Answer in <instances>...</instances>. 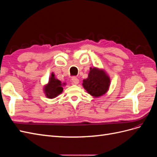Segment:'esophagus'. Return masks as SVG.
I'll use <instances>...</instances> for the list:
<instances>
[{
	"label": "esophagus",
	"mask_w": 157,
	"mask_h": 157,
	"mask_svg": "<svg viewBox=\"0 0 157 157\" xmlns=\"http://www.w3.org/2000/svg\"><path fill=\"white\" fill-rule=\"evenodd\" d=\"M71 80H72L73 83L75 84H77L79 82V80L76 77H73L72 79H71Z\"/></svg>",
	"instance_id": "obj_1"
}]
</instances>
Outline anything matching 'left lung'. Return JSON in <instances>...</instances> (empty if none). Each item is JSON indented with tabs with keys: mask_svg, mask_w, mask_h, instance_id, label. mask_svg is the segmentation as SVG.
Returning a JSON list of instances; mask_svg holds the SVG:
<instances>
[{
	"mask_svg": "<svg viewBox=\"0 0 157 157\" xmlns=\"http://www.w3.org/2000/svg\"><path fill=\"white\" fill-rule=\"evenodd\" d=\"M82 86L91 96L99 97L107 92L110 86V78L103 70L90 67L88 77L83 80Z\"/></svg>",
	"mask_w": 157,
	"mask_h": 157,
	"instance_id": "1",
	"label": "left lung"
}]
</instances>
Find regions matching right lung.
I'll return each mask as SVG.
<instances>
[{"mask_svg": "<svg viewBox=\"0 0 157 157\" xmlns=\"http://www.w3.org/2000/svg\"><path fill=\"white\" fill-rule=\"evenodd\" d=\"M65 84H61V82L55 78L54 73H52L49 79V82L44 88V92L47 98L52 99L57 97L63 92L62 86Z\"/></svg>", "mask_w": 157, "mask_h": 157, "instance_id": "1", "label": "right lung"}]
</instances>
